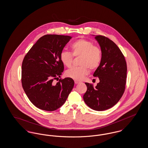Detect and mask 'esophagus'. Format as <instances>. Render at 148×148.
I'll list each match as a JSON object with an SVG mask.
<instances>
[{"mask_svg":"<svg viewBox=\"0 0 148 148\" xmlns=\"http://www.w3.org/2000/svg\"><path fill=\"white\" fill-rule=\"evenodd\" d=\"M74 83H75V84H77L79 83L80 82H79V81H77V80H75V81H74Z\"/></svg>","mask_w":148,"mask_h":148,"instance_id":"1","label":"esophagus"}]
</instances>
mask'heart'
<instances>
[{
    "label": "heart",
    "instance_id": "b5f03b06",
    "mask_svg": "<svg viewBox=\"0 0 148 148\" xmlns=\"http://www.w3.org/2000/svg\"><path fill=\"white\" fill-rule=\"evenodd\" d=\"M72 54L63 50L60 54V59L64 66L70 68L73 62V56H80L79 65L77 67H73L66 71L67 77L76 80H80L92 71L97 69L102 60V50L95 45L94 43L85 39H79L71 44Z\"/></svg>",
    "mask_w": 148,
    "mask_h": 148
}]
</instances>
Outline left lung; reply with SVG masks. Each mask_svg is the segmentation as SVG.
Here are the masks:
<instances>
[{
  "label": "left lung",
  "instance_id": "8db88e82",
  "mask_svg": "<svg viewBox=\"0 0 148 148\" xmlns=\"http://www.w3.org/2000/svg\"><path fill=\"white\" fill-rule=\"evenodd\" d=\"M102 50V60L93 76L100 82L95 88L85 84L87 90L83 96L85 104L92 109L103 111L115 106L123 96L125 88L127 66L125 57L118 47L108 38L96 35Z\"/></svg>",
  "mask_w": 148,
  "mask_h": 148
}]
</instances>
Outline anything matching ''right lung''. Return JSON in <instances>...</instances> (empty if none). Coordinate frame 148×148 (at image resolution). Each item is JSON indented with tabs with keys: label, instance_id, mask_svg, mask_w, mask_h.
<instances>
[{
	"label": "right lung",
	"instance_id": "obj_1",
	"mask_svg": "<svg viewBox=\"0 0 148 148\" xmlns=\"http://www.w3.org/2000/svg\"><path fill=\"white\" fill-rule=\"evenodd\" d=\"M71 38L68 35L47 34L40 38L24 56L21 84L30 101L38 108L54 111L63 105L73 88V79H60L64 65L60 54Z\"/></svg>",
	"mask_w": 148,
	"mask_h": 148
}]
</instances>
